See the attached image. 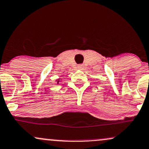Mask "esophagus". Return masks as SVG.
<instances>
[{
  "label": "esophagus",
  "instance_id": "obj_1",
  "mask_svg": "<svg viewBox=\"0 0 149 149\" xmlns=\"http://www.w3.org/2000/svg\"><path fill=\"white\" fill-rule=\"evenodd\" d=\"M77 68H78V69H79V70H83V66L82 64H79V65H78V66H77Z\"/></svg>",
  "mask_w": 149,
  "mask_h": 149
}]
</instances>
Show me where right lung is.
I'll return each mask as SVG.
<instances>
[{"label": "right lung", "instance_id": "obj_1", "mask_svg": "<svg viewBox=\"0 0 149 149\" xmlns=\"http://www.w3.org/2000/svg\"><path fill=\"white\" fill-rule=\"evenodd\" d=\"M57 81V83H59V81H60V79H58V81Z\"/></svg>", "mask_w": 149, "mask_h": 149}]
</instances>
